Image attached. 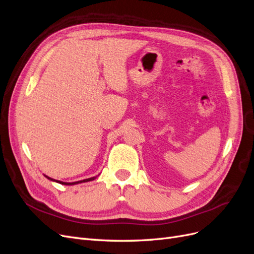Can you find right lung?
<instances>
[{
	"mask_svg": "<svg viewBox=\"0 0 254 254\" xmlns=\"http://www.w3.org/2000/svg\"><path fill=\"white\" fill-rule=\"evenodd\" d=\"M47 177V176H46ZM48 179H52L53 181V178H50V177H47ZM96 177H92V178H87V179H84V181H80V182H76V183H63V182H59V181H56L57 183H59V184H62V185H76V184H80V183H86V182H91V181H94Z\"/></svg>",
	"mask_w": 254,
	"mask_h": 254,
	"instance_id": "right-lung-1",
	"label": "right lung"
}]
</instances>
